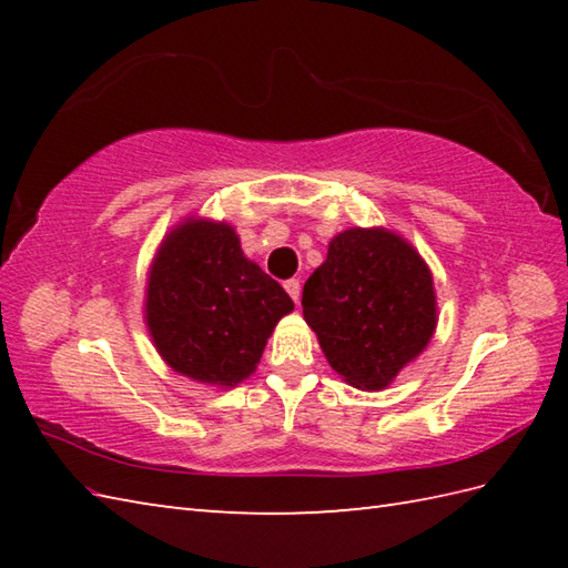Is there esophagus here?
<instances>
[{"label":"esophagus","instance_id":"1","mask_svg":"<svg viewBox=\"0 0 568 568\" xmlns=\"http://www.w3.org/2000/svg\"><path fill=\"white\" fill-rule=\"evenodd\" d=\"M285 291H287V295L295 300V303H300V293H303L300 281H285Z\"/></svg>","mask_w":568,"mask_h":568}]
</instances>
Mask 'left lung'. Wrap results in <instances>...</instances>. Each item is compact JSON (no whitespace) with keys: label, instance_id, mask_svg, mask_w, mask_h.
<instances>
[{"label":"left lung","instance_id":"obj_1","mask_svg":"<svg viewBox=\"0 0 568 568\" xmlns=\"http://www.w3.org/2000/svg\"><path fill=\"white\" fill-rule=\"evenodd\" d=\"M303 315L329 366L358 390H385L437 329L425 258L385 226H352L303 287Z\"/></svg>","mask_w":568,"mask_h":568}]
</instances>
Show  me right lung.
<instances>
[{
    "instance_id": "1",
    "label": "right lung",
    "mask_w": 568,
    "mask_h": 568,
    "mask_svg": "<svg viewBox=\"0 0 568 568\" xmlns=\"http://www.w3.org/2000/svg\"><path fill=\"white\" fill-rule=\"evenodd\" d=\"M293 310L291 295L244 256L226 222L187 216L151 261L143 303L151 342L195 383L224 390L246 381L275 324Z\"/></svg>"
}]
</instances>
